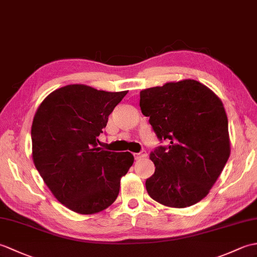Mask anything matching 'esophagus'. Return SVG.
I'll use <instances>...</instances> for the list:
<instances>
[{"mask_svg": "<svg viewBox=\"0 0 257 257\" xmlns=\"http://www.w3.org/2000/svg\"><path fill=\"white\" fill-rule=\"evenodd\" d=\"M147 157V151H141V152H139V154H136L135 155V159L136 160H140V159H143V158H146Z\"/></svg>", "mask_w": 257, "mask_h": 257, "instance_id": "34e87169", "label": "esophagus"}]
</instances>
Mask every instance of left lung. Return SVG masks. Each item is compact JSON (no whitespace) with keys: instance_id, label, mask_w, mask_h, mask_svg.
Returning <instances> with one entry per match:
<instances>
[{"instance_id":"left-lung-1","label":"left lung","mask_w":257,"mask_h":257,"mask_svg":"<svg viewBox=\"0 0 257 257\" xmlns=\"http://www.w3.org/2000/svg\"><path fill=\"white\" fill-rule=\"evenodd\" d=\"M140 108L158 139L169 140L151 151L156 170L147 192L170 207L198 203L230 157L225 109L210 88L193 79L167 83L140 91Z\"/></svg>"}]
</instances>
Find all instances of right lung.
Returning <instances> with one entry per match:
<instances>
[{"label": "right lung", "instance_id": "1", "mask_svg": "<svg viewBox=\"0 0 257 257\" xmlns=\"http://www.w3.org/2000/svg\"><path fill=\"white\" fill-rule=\"evenodd\" d=\"M128 91L109 92L86 85L54 90L32 124L33 161L54 196L79 214H94L117 199L120 179L134 163L130 152L98 147L108 117Z\"/></svg>", "mask_w": 257, "mask_h": 257}]
</instances>
